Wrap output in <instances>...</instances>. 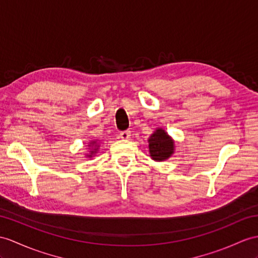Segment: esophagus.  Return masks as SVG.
I'll return each instance as SVG.
<instances>
[{"label":"esophagus","mask_w":258,"mask_h":258,"mask_svg":"<svg viewBox=\"0 0 258 258\" xmlns=\"http://www.w3.org/2000/svg\"><path fill=\"white\" fill-rule=\"evenodd\" d=\"M119 136H120L121 139H129L131 136V133H130V130H123V131H120Z\"/></svg>","instance_id":"34e87169"}]
</instances>
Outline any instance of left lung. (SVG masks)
<instances>
[{"label": "left lung", "instance_id": "8db88e82", "mask_svg": "<svg viewBox=\"0 0 258 258\" xmlns=\"http://www.w3.org/2000/svg\"><path fill=\"white\" fill-rule=\"evenodd\" d=\"M151 158L155 161H164L174 152V141L163 129H158L149 139Z\"/></svg>", "mask_w": 258, "mask_h": 258}]
</instances>
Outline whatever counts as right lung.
<instances>
[{"instance_id":"obj_1","label":"right lung","mask_w":258,"mask_h":258,"mask_svg":"<svg viewBox=\"0 0 258 258\" xmlns=\"http://www.w3.org/2000/svg\"><path fill=\"white\" fill-rule=\"evenodd\" d=\"M93 144H94V142H93ZM96 150H97V149H94L93 151H91V154H89L90 158H91V156H92L94 153H96Z\"/></svg>"}]
</instances>
